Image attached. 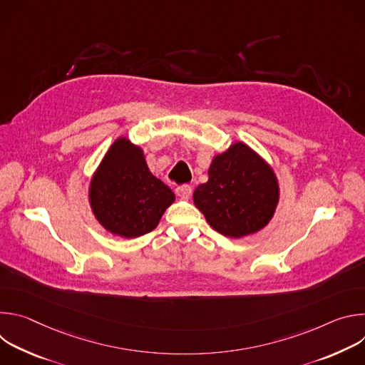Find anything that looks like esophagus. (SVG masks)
<instances>
[{"label":"esophagus","mask_w":365,"mask_h":365,"mask_svg":"<svg viewBox=\"0 0 365 365\" xmlns=\"http://www.w3.org/2000/svg\"><path fill=\"white\" fill-rule=\"evenodd\" d=\"M175 192H176L178 196L187 199V197L192 195V187L187 186V185H185V186H178V187L175 189Z\"/></svg>","instance_id":"esophagus-1"}]
</instances>
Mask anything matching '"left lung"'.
I'll return each mask as SVG.
<instances>
[{
    "instance_id": "obj_1",
    "label": "left lung",
    "mask_w": 365,
    "mask_h": 365,
    "mask_svg": "<svg viewBox=\"0 0 365 365\" xmlns=\"http://www.w3.org/2000/svg\"><path fill=\"white\" fill-rule=\"evenodd\" d=\"M280 199L274 169L244 141L215 154L207 182L193 192L206 222L225 237L257 234L273 220Z\"/></svg>"
}]
</instances>
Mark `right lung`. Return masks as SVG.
<instances>
[{"label":"right lung","instance_id":"add662e5","mask_svg":"<svg viewBox=\"0 0 365 365\" xmlns=\"http://www.w3.org/2000/svg\"><path fill=\"white\" fill-rule=\"evenodd\" d=\"M175 193L155 178L144 151L118 137L91 176L88 200L95 220L113 235L141 237L159 225Z\"/></svg>","mask_w":365,"mask_h":365}]
</instances>
